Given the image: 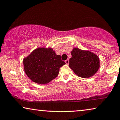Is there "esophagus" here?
Returning a JSON list of instances; mask_svg holds the SVG:
<instances>
[{"label": "esophagus", "mask_w": 120, "mask_h": 120, "mask_svg": "<svg viewBox=\"0 0 120 120\" xmlns=\"http://www.w3.org/2000/svg\"><path fill=\"white\" fill-rule=\"evenodd\" d=\"M65 62H66V64H69V60H68V59H67V60H66L65 61Z\"/></svg>", "instance_id": "1"}]
</instances>
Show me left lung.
Wrapping results in <instances>:
<instances>
[{"instance_id": "8db88e82", "label": "left lung", "mask_w": 120, "mask_h": 120, "mask_svg": "<svg viewBox=\"0 0 120 120\" xmlns=\"http://www.w3.org/2000/svg\"><path fill=\"white\" fill-rule=\"evenodd\" d=\"M71 55L69 67L78 76L86 79L93 76L100 67L99 58L90 51L75 47Z\"/></svg>"}]
</instances>
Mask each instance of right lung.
<instances>
[{"label":"right lung","mask_w":120,"mask_h":120,"mask_svg":"<svg viewBox=\"0 0 120 120\" xmlns=\"http://www.w3.org/2000/svg\"><path fill=\"white\" fill-rule=\"evenodd\" d=\"M24 70L34 82L46 84L56 79L66 63L51 47H38L23 59Z\"/></svg>","instance_id":"right-lung-1"}]
</instances>
